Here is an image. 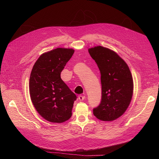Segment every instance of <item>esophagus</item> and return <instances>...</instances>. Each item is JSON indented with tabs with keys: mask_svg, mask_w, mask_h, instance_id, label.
<instances>
[{
	"mask_svg": "<svg viewBox=\"0 0 159 159\" xmlns=\"http://www.w3.org/2000/svg\"><path fill=\"white\" fill-rule=\"evenodd\" d=\"M85 96H84V95H80L78 96V99H79L80 101H83V100L85 99Z\"/></svg>",
	"mask_w": 159,
	"mask_h": 159,
	"instance_id": "obj_1",
	"label": "esophagus"
}]
</instances>
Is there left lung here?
<instances>
[{
	"instance_id": "left-lung-1",
	"label": "left lung",
	"mask_w": 159,
	"mask_h": 159,
	"mask_svg": "<svg viewBox=\"0 0 159 159\" xmlns=\"http://www.w3.org/2000/svg\"><path fill=\"white\" fill-rule=\"evenodd\" d=\"M101 74L102 99L93 113L99 120L111 121L125 112L133 92V81L127 64L115 52L102 46L88 50Z\"/></svg>"
}]
</instances>
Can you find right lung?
I'll return each mask as SVG.
<instances>
[{"instance_id":"obj_1","label":"right lung","mask_w":159,"mask_h":159,"mask_svg":"<svg viewBox=\"0 0 159 159\" xmlns=\"http://www.w3.org/2000/svg\"><path fill=\"white\" fill-rule=\"evenodd\" d=\"M74 50L58 48L42 54L32 70L29 90L38 113L52 123H63L71 117L77 99L60 74Z\"/></svg>"}]
</instances>
